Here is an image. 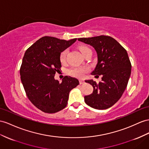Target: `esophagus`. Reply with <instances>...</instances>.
Wrapping results in <instances>:
<instances>
[{"instance_id": "obj_1", "label": "esophagus", "mask_w": 149, "mask_h": 149, "mask_svg": "<svg viewBox=\"0 0 149 149\" xmlns=\"http://www.w3.org/2000/svg\"><path fill=\"white\" fill-rule=\"evenodd\" d=\"M79 83L80 84H83L84 83V81L83 80H79Z\"/></svg>"}]
</instances>
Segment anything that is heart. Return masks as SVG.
Masks as SVG:
<instances>
[{
  "label": "heart",
  "instance_id": "obj_1",
  "mask_svg": "<svg viewBox=\"0 0 149 149\" xmlns=\"http://www.w3.org/2000/svg\"><path fill=\"white\" fill-rule=\"evenodd\" d=\"M80 50H81L84 56H85V55L88 52L91 51L89 48L84 47V46L80 47ZM67 53H68L67 49H65V50L62 51L60 53V61L61 63H65L66 62ZM87 71V68L85 67H73L67 70V73L70 75L73 76V77H77V78H82Z\"/></svg>",
  "mask_w": 149,
  "mask_h": 149
}]
</instances>
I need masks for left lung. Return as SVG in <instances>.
<instances>
[{
	"label": "left lung",
	"instance_id": "8db88e82",
	"mask_svg": "<svg viewBox=\"0 0 149 149\" xmlns=\"http://www.w3.org/2000/svg\"><path fill=\"white\" fill-rule=\"evenodd\" d=\"M96 49L97 63L92 75H102V81H86L93 86V93L85 96V102L97 109L111 107L120 100L127 88L132 64L127 52L113 38L101 35L78 38ZM96 75V76H99Z\"/></svg>",
	"mask_w": 149,
	"mask_h": 149
}]
</instances>
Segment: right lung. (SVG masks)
<instances>
[{"mask_svg":"<svg viewBox=\"0 0 149 149\" xmlns=\"http://www.w3.org/2000/svg\"><path fill=\"white\" fill-rule=\"evenodd\" d=\"M76 40L43 36L24 53L20 68L21 82L29 101L44 113H55L65 108L70 91L79 84L77 79L69 76H65L62 82L54 79L62 67L60 53Z\"/></svg>","mask_w":149,"mask_h":149,"instance_id":"1","label":"right lung"}]
</instances>
